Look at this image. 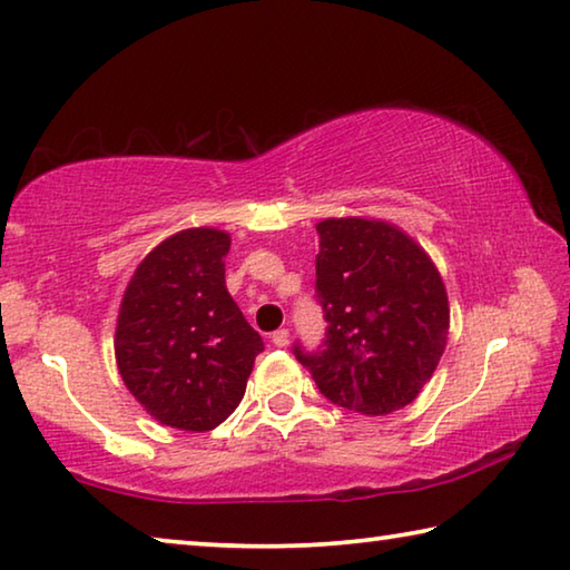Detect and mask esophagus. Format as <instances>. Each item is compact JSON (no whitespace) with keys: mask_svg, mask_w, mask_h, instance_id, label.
Masks as SVG:
<instances>
[{"mask_svg":"<svg viewBox=\"0 0 570 570\" xmlns=\"http://www.w3.org/2000/svg\"><path fill=\"white\" fill-rule=\"evenodd\" d=\"M272 342H274V346H286L288 344V330H276L272 334Z\"/></svg>","mask_w":570,"mask_h":570,"instance_id":"34e87169","label":"esophagus"}]
</instances>
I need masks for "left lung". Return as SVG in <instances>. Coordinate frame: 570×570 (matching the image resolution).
I'll list each match as a JSON object with an SVG mask.
<instances>
[{
    "label": "left lung",
    "instance_id": "obj_1",
    "mask_svg": "<svg viewBox=\"0 0 570 570\" xmlns=\"http://www.w3.org/2000/svg\"><path fill=\"white\" fill-rule=\"evenodd\" d=\"M316 302L326 332L316 350L294 342L326 400L360 414L407 407L445 352V284L428 254L382 220L316 226Z\"/></svg>",
    "mask_w": 570,
    "mask_h": 570
}]
</instances>
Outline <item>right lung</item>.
<instances>
[{
  "mask_svg": "<svg viewBox=\"0 0 570 570\" xmlns=\"http://www.w3.org/2000/svg\"><path fill=\"white\" fill-rule=\"evenodd\" d=\"M228 246L224 230H180L150 250L122 296L118 370L132 397L168 428H218L264 352L262 334L226 292Z\"/></svg>",
  "mask_w": 570,
  "mask_h": 570,
  "instance_id": "right-lung-1",
  "label": "right lung"
}]
</instances>
